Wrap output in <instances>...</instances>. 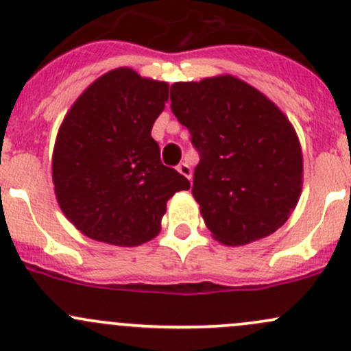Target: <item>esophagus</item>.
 I'll return each instance as SVG.
<instances>
[{"label": "esophagus", "mask_w": 351, "mask_h": 351, "mask_svg": "<svg viewBox=\"0 0 351 351\" xmlns=\"http://www.w3.org/2000/svg\"><path fill=\"white\" fill-rule=\"evenodd\" d=\"M176 169H178V173H182L183 176H186L188 180H191V175H193V171H191L190 165H188V163H180L178 167H176Z\"/></svg>", "instance_id": "obj_1"}]
</instances>
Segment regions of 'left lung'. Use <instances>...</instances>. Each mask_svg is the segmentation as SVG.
<instances>
[{
	"instance_id": "left-lung-1",
	"label": "left lung",
	"mask_w": 351,
	"mask_h": 351,
	"mask_svg": "<svg viewBox=\"0 0 351 351\" xmlns=\"http://www.w3.org/2000/svg\"><path fill=\"white\" fill-rule=\"evenodd\" d=\"M169 99L199 153L193 196L215 240L248 245L283 226L303 186L302 146L283 111L232 75L175 83Z\"/></svg>"
}]
</instances>
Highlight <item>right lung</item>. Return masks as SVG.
I'll return each mask as SVG.
<instances>
[{"label": "right lung", "mask_w": 351, "mask_h": 351, "mask_svg": "<svg viewBox=\"0 0 351 351\" xmlns=\"http://www.w3.org/2000/svg\"><path fill=\"white\" fill-rule=\"evenodd\" d=\"M168 83L117 68L95 80L58 130L53 184L61 211L83 234L138 246L161 230L167 202L190 182L165 167L152 138Z\"/></svg>", "instance_id": "right-lung-1"}]
</instances>
